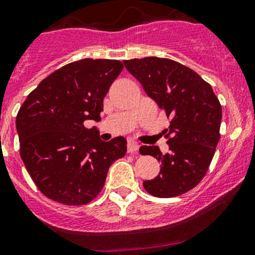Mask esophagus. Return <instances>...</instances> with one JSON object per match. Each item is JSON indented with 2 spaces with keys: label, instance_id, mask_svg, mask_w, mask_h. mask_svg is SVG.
Segmentation results:
<instances>
[{
  "label": "esophagus",
  "instance_id": "34e87169",
  "mask_svg": "<svg viewBox=\"0 0 255 255\" xmlns=\"http://www.w3.org/2000/svg\"><path fill=\"white\" fill-rule=\"evenodd\" d=\"M138 152V144L135 143V142H128V153H137Z\"/></svg>",
  "mask_w": 255,
  "mask_h": 255
}]
</instances>
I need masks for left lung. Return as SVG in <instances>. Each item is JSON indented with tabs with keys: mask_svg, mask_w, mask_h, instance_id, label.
Instances as JSON below:
<instances>
[{
	"mask_svg": "<svg viewBox=\"0 0 255 255\" xmlns=\"http://www.w3.org/2000/svg\"><path fill=\"white\" fill-rule=\"evenodd\" d=\"M124 64L170 119L163 131L170 152L163 155L155 146L139 148L161 163L159 175L143 181L144 190L159 198L188 192L205 176L220 139L218 97L194 70L172 59L146 57Z\"/></svg>",
	"mask_w": 255,
	"mask_h": 255,
	"instance_id": "obj_1",
	"label": "left lung"
}]
</instances>
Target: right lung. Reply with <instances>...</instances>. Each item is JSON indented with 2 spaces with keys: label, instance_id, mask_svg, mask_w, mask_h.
<instances>
[{
  "label": "right lung",
  "instance_id": "right-lung-1",
  "mask_svg": "<svg viewBox=\"0 0 255 255\" xmlns=\"http://www.w3.org/2000/svg\"><path fill=\"white\" fill-rule=\"evenodd\" d=\"M116 59L85 58L59 68L29 94L15 119L20 157L47 198L65 205L94 201L109 166L127 153L122 136L101 141L87 119L101 120L103 98L120 73Z\"/></svg>",
  "mask_w": 255,
  "mask_h": 255
}]
</instances>
